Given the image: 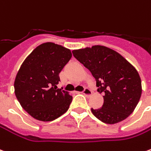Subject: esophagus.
<instances>
[{
	"label": "esophagus",
	"mask_w": 151,
	"mask_h": 151,
	"mask_svg": "<svg viewBox=\"0 0 151 151\" xmlns=\"http://www.w3.org/2000/svg\"><path fill=\"white\" fill-rule=\"evenodd\" d=\"M83 93L85 95V96H90L92 94V91L89 89V88H85L84 90H83Z\"/></svg>",
	"instance_id": "esophagus-1"
}]
</instances>
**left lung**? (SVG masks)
I'll list each match as a JSON object with an SVG mask.
<instances>
[{
  "mask_svg": "<svg viewBox=\"0 0 151 151\" xmlns=\"http://www.w3.org/2000/svg\"><path fill=\"white\" fill-rule=\"evenodd\" d=\"M93 76L104 104L91 112L103 123L114 124L130 115L142 96V81L137 69L112 49L103 46L72 51Z\"/></svg>",
  "mask_w": 151,
  "mask_h": 151,
  "instance_id": "1",
  "label": "left lung"
}]
</instances>
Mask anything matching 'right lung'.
<instances>
[{
  "mask_svg": "<svg viewBox=\"0 0 151 151\" xmlns=\"http://www.w3.org/2000/svg\"><path fill=\"white\" fill-rule=\"evenodd\" d=\"M72 57L70 50L52 42L32 51L14 81V93L25 111L40 121H52L69 108L73 97L58 89L60 73Z\"/></svg>",
  "mask_w": 151,
  "mask_h": 151,
  "instance_id": "add662e5",
  "label": "right lung"
}]
</instances>
